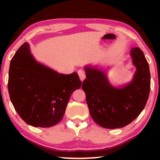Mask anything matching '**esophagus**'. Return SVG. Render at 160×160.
<instances>
[{
  "instance_id": "obj_1",
  "label": "esophagus",
  "mask_w": 160,
  "mask_h": 160,
  "mask_svg": "<svg viewBox=\"0 0 160 160\" xmlns=\"http://www.w3.org/2000/svg\"><path fill=\"white\" fill-rule=\"evenodd\" d=\"M78 75H79L80 79L81 81H83L84 80H85L86 75H85V72H84L82 70H78Z\"/></svg>"
}]
</instances>
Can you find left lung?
<instances>
[{
	"instance_id": "1",
	"label": "left lung",
	"mask_w": 160,
	"mask_h": 160,
	"mask_svg": "<svg viewBox=\"0 0 160 160\" xmlns=\"http://www.w3.org/2000/svg\"><path fill=\"white\" fill-rule=\"evenodd\" d=\"M132 63L136 68L131 82L116 88L109 82L106 72L96 66L84 67L86 78L82 88L93 120L105 128L128 125L144 109L150 90L149 65L142 50L131 48Z\"/></svg>"
}]
</instances>
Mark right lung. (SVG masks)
<instances>
[{
    "mask_svg": "<svg viewBox=\"0 0 160 160\" xmlns=\"http://www.w3.org/2000/svg\"><path fill=\"white\" fill-rule=\"evenodd\" d=\"M81 85L77 72L61 74L37 61L28 42L10 61V100L22 119L32 126L48 128L60 122L72 93Z\"/></svg>",
    "mask_w": 160,
    "mask_h": 160,
    "instance_id": "add662e5",
    "label": "right lung"
}]
</instances>
